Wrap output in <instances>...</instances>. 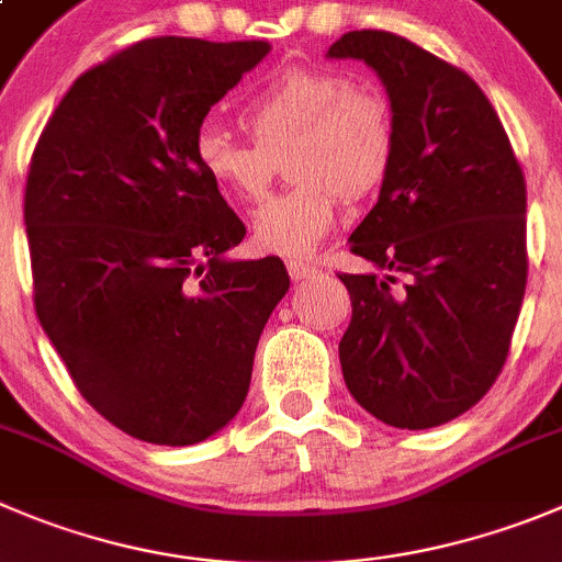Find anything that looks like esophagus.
<instances>
[{"mask_svg":"<svg viewBox=\"0 0 562 562\" xmlns=\"http://www.w3.org/2000/svg\"><path fill=\"white\" fill-rule=\"evenodd\" d=\"M288 274H291L293 282H305L311 277L318 274V269L313 263H305V260H288Z\"/></svg>","mask_w":562,"mask_h":562,"instance_id":"34e87169","label":"esophagus"}]
</instances>
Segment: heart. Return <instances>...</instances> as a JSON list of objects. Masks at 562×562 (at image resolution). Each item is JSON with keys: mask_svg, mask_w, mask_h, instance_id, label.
Instances as JSON below:
<instances>
[{"mask_svg": "<svg viewBox=\"0 0 562 562\" xmlns=\"http://www.w3.org/2000/svg\"><path fill=\"white\" fill-rule=\"evenodd\" d=\"M255 140L218 124L193 135V160L216 188L238 202H260L284 151L293 186L257 210V249L305 257L338 224L349 202L382 186L396 149L391 102L376 88L352 86L329 68L288 66L263 80L240 108Z\"/></svg>", "mask_w": 562, "mask_h": 562, "instance_id": "b5f03b06", "label": "heart"}]
</instances>
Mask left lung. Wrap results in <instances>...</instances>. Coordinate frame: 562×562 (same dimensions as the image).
I'll return each mask as SVG.
<instances>
[{
	"label": "left lung",
	"instance_id": "obj_1",
	"mask_svg": "<svg viewBox=\"0 0 562 562\" xmlns=\"http://www.w3.org/2000/svg\"><path fill=\"white\" fill-rule=\"evenodd\" d=\"M327 57L374 68L396 127L380 199L349 235L385 274H338L352 299L346 387L391 427H438L491 391L510 352L527 288L524 171L494 104L452 63L382 30L340 35Z\"/></svg>",
	"mask_w": 562,
	"mask_h": 562
}]
</instances>
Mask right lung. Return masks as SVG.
I'll list each match as a JSON object with an SVG mask.
<instances>
[{
	"label": "right lung",
	"mask_w": 562,
	"mask_h": 562,
	"mask_svg": "<svg viewBox=\"0 0 562 562\" xmlns=\"http://www.w3.org/2000/svg\"><path fill=\"white\" fill-rule=\"evenodd\" d=\"M266 41H138L75 80L24 191L35 313L82 400L146 443L227 427L288 293L280 257L227 260L246 227L193 160L210 108Z\"/></svg>",
	"instance_id": "add662e5"
}]
</instances>
